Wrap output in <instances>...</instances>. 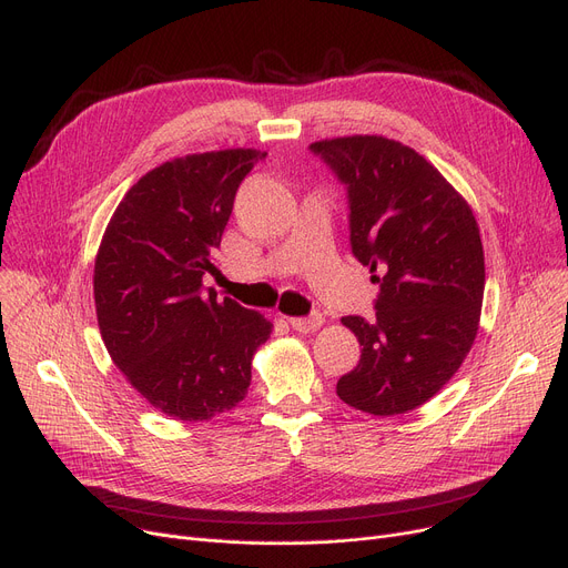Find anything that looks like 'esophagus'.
Instances as JSON below:
<instances>
[{"instance_id":"obj_1","label":"esophagus","mask_w":568,"mask_h":568,"mask_svg":"<svg viewBox=\"0 0 568 568\" xmlns=\"http://www.w3.org/2000/svg\"><path fill=\"white\" fill-rule=\"evenodd\" d=\"M290 326L294 332H302V334H308V332H315L317 326L322 324V315L320 313H313L308 317H290L287 320Z\"/></svg>"}]
</instances>
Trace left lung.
<instances>
[{
	"label": "left lung",
	"instance_id": "1",
	"mask_svg": "<svg viewBox=\"0 0 568 568\" xmlns=\"http://www.w3.org/2000/svg\"><path fill=\"white\" fill-rule=\"evenodd\" d=\"M311 152L345 186L352 255L379 285L373 320L343 317L362 359L336 394L375 416L405 414L454 377L479 329V225L456 189L403 142L352 135L313 142Z\"/></svg>",
	"mask_w": 568,
	"mask_h": 568
}]
</instances>
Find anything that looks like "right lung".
<instances>
[{"label":"right lung","mask_w":568,"mask_h":568,"mask_svg":"<svg viewBox=\"0 0 568 568\" xmlns=\"http://www.w3.org/2000/svg\"><path fill=\"white\" fill-rule=\"evenodd\" d=\"M255 149L193 154L146 172L119 202L94 266V300L114 366L142 398L204 422L248 394L255 349L272 334L260 313L216 302L202 285Z\"/></svg>","instance_id":"right-lung-1"}]
</instances>
